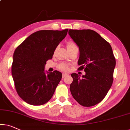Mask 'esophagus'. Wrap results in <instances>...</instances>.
<instances>
[{
    "instance_id": "esophagus-1",
    "label": "esophagus",
    "mask_w": 130,
    "mask_h": 130,
    "mask_svg": "<svg viewBox=\"0 0 130 130\" xmlns=\"http://www.w3.org/2000/svg\"><path fill=\"white\" fill-rule=\"evenodd\" d=\"M67 75V74L63 73V74H62V77H63V78H64L65 77H66Z\"/></svg>"
}]
</instances>
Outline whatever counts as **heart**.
<instances>
[{"mask_svg":"<svg viewBox=\"0 0 130 130\" xmlns=\"http://www.w3.org/2000/svg\"><path fill=\"white\" fill-rule=\"evenodd\" d=\"M66 47L68 51H70V50L74 48V47H76L77 46L75 45L74 43L71 41L67 43ZM59 69L60 70H61V71H66V72L68 71V70H69V67H68V66L67 64H66L64 63H62V64H59Z\"/></svg>","mask_w":130,"mask_h":130,"instance_id":"obj_1","label":"heart"}]
</instances>
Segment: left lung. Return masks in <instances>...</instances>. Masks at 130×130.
<instances>
[{"mask_svg":"<svg viewBox=\"0 0 130 130\" xmlns=\"http://www.w3.org/2000/svg\"><path fill=\"white\" fill-rule=\"evenodd\" d=\"M69 34L79 47L78 70L85 72L83 78L76 73L71 74V95L79 105L92 106L104 99L112 85L116 66L112 48L91 29H69Z\"/></svg>","mask_w":130,"mask_h":130,"instance_id":"obj_1","label":"left lung"}]
</instances>
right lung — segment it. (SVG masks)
<instances>
[{"label": "right lung", "instance_id": "1", "mask_svg": "<svg viewBox=\"0 0 130 130\" xmlns=\"http://www.w3.org/2000/svg\"><path fill=\"white\" fill-rule=\"evenodd\" d=\"M69 29L41 30L27 38L13 55L11 74L19 96L29 105L39 106L52 98L62 74L57 70L45 73L46 61Z\"/></svg>", "mask_w": 130, "mask_h": 130}]
</instances>
